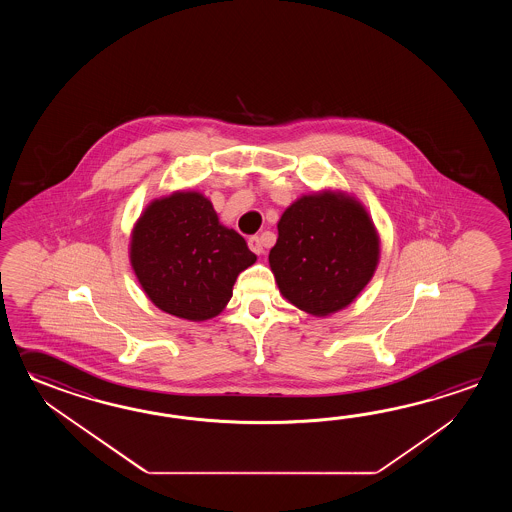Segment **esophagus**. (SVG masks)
<instances>
[{
    "label": "esophagus",
    "instance_id": "34e87169",
    "mask_svg": "<svg viewBox=\"0 0 512 512\" xmlns=\"http://www.w3.org/2000/svg\"><path fill=\"white\" fill-rule=\"evenodd\" d=\"M249 249H251L254 254H263V241H261L260 236H252L249 238Z\"/></svg>",
    "mask_w": 512,
    "mask_h": 512
}]
</instances>
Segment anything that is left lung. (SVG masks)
<instances>
[{"label": "left lung", "mask_w": 512, "mask_h": 512, "mask_svg": "<svg viewBox=\"0 0 512 512\" xmlns=\"http://www.w3.org/2000/svg\"><path fill=\"white\" fill-rule=\"evenodd\" d=\"M379 256L381 240L364 205L346 192L322 190L285 208L269 265L285 300L327 316L359 296Z\"/></svg>", "instance_id": "1"}]
</instances>
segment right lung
Returning <instances> with one entry per match:
<instances>
[{
    "label": "right lung",
    "mask_w": 512,
    "mask_h": 512,
    "mask_svg": "<svg viewBox=\"0 0 512 512\" xmlns=\"http://www.w3.org/2000/svg\"><path fill=\"white\" fill-rule=\"evenodd\" d=\"M130 261L153 305L203 322L227 307L238 274L256 254L236 230L219 223L208 197L183 190L144 208L131 230Z\"/></svg>",
    "instance_id": "add662e5"
}]
</instances>
